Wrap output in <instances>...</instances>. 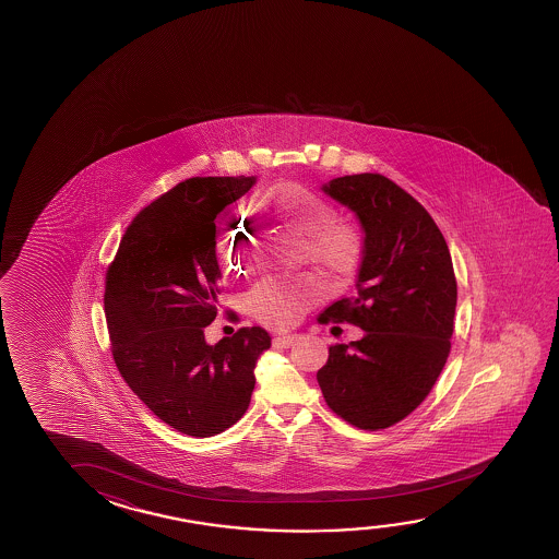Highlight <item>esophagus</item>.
<instances>
[{"label":"esophagus","mask_w":559,"mask_h":559,"mask_svg":"<svg viewBox=\"0 0 559 559\" xmlns=\"http://www.w3.org/2000/svg\"><path fill=\"white\" fill-rule=\"evenodd\" d=\"M299 334H284L277 335L274 337L275 347H282V349H287V347H292L293 343L299 342Z\"/></svg>","instance_id":"obj_1"}]
</instances>
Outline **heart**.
<instances>
[{"label": "heart", "instance_id": "heart-1", "mask_svg": "<svg viewBox=\"0 0 559 559\" xmlns=\"http://www.w3.org/2000/svg\"><path fill=\"white\" fill-rule=\"evenodd\" d=\"M266 206L285 227L302 235V249L312 262L335 274H345L357 264L362 250V234L357 224L334 217V206L317 192L300 185H284L270 192ZM237 222L219 227V252L237 270V252L247 241L237 231ZM325 285L318 275L299 274L264 277L245 295V307L266 325H287L300 317L305 307L324 295Z\"/></svg>", "mask_w": 559, "mask_h": 559}]
</instances>
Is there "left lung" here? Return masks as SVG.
<instances>
[{
    "mask_svg": "<svg viewBox=\"0 0 559 559\" xmlns=\"http://www.w3.org/2000/svg\"><path fill=\"white\" fill-rule=\"evenodd\" d=\"M322 191L355 212L365 239L357 295L318 320L349 322L365 335L332 345L317 380L335 415L382 430L425 401L450 355L457 305L450 249L425 206L388 177H337Z\"/></svg>",
    "mask_w": 559,
    "mask_h": 559,
    "instance_id": "left-lung-1",
    "label": "left lung"
}]
</instances>
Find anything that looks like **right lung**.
<instances>
[{
	"label": "right lung",
	"instance_id": "1",
	"mask_svg": "<svg viewBox=\"0 0 559 559\" xmlns=\"http://www.w3.org/2000/svg\"><path fill=\"white\" fill-rule=\"evenodd\" d=\"M257 177H191L134 216L104 293L111 353L127 385L177 432L209 438L249 408L254 368L272 337L241 328L210 345L219 295L217 214Z\"/></svg>",
	"mask_w": 559,
	"mask_h": 559
}]
</instances>
